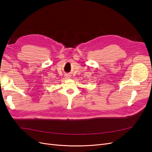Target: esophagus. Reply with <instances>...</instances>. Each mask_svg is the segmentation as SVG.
<instances>
[{
    "instance_id": "obj_1",
    "label": "esophagus",
    "mask_w": 152,
    "mask_h": 152,
    "mask_svg": "<svg viewBox=\"0 0 152 152\" xmlns=\"http://www.w3.org/2000/svg\"><path fill=\"white\" fill-rule=\"evenodd\" d=\"M69 76H70V75H68V76H67V77H68V78H70V77H69Z\"/></svg>"
}]
</instances>
